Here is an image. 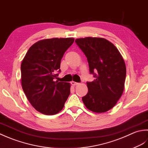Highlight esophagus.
<instances>
[{
  "label": "esophagus",
  "instance_id": "esophagus-1",
  "mask_svg": "<svg viewBox=\"0 0 148 148\" xmlns=\"http://www.w3.org/2000/svg\"><path fill=\"white\" fill-rule=\"evenodd\" d=\"M71 85H73V86H76V85H78V84H79V83L76 82H74V81H72V82H71Z\"/></svg>",
  "mask_w": 148,
  "mask_h": 148
}]
</instances>
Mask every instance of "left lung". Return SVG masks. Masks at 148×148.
Segmentation results:
<instances>
[{"instance_id":"left-lung-1","label":"left lung","mask_w":148,"mask_h":148,"mask_svg":"<svg viewBox=\"0 0 148 148\" xmlns=\"http://www.w3.org/2000/svg\"><path fill=\"white\" fill-rule=\"evenodd\" d=\"M75 43L86 56L90 73L95 78L87 82L88 92L82 97L84 103L94 112H107L114 107L124 90V60L117 48L104 38H79Z\"/></svg>"}]
</instances>
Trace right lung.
Masks as SVG:
<instances>
[{
    "label": "right lung",
    "instance_id": "add662e5",
    "mask_svg": "<svg viewBox=\"0 0 148 148\" xmlns=\"http://www.w3.org/2000/svg\"><path fill=\"white\" fill-rule=\"evenodd\" d=\"M74 39L52 38L29 48L21 64L22 86L30 103L46 115L61 111L70 94V84L55 81L61 61Z\"/></svg>",
    "mask_w": 148,
    "mask_h": 148
}]
</instances>
